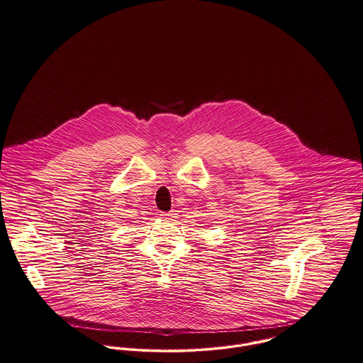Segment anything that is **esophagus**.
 <instances>
[{
  "instance_id": "1",
  "label": "esophagus",
  "mask_w": 363,
  "mask_h": 363,
  "mask_svg": "<svg viewBox=\"0 0 363 363\" xmlns=\"http://www.w3.org/2000/svg\"><path fill=\"white\" fill-rule=\"evenodd\" d=\"M160 216L162 219H172L173 218V212H162V213H160Z\"/></svg>"
}]
</instances>
